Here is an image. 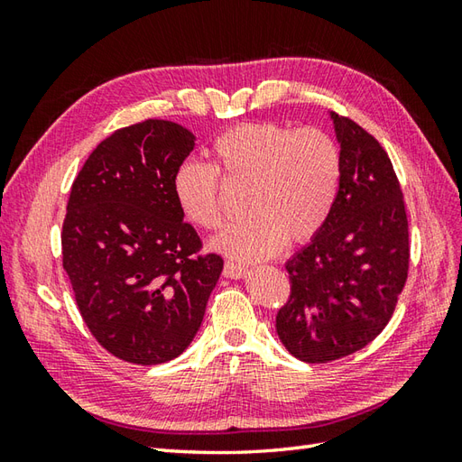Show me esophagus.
I'll return each mask as SVG.
<instances>
[{
	"mask_svg": "<svg viewBox=\"0 0 462 462\" xmlns=\"http://www.w3.org/2000/svg\"><path fill=\"white\" fill-rule=\"evenodd\" d=\"M248 273V268L242 266V263L228 260L224 263V276L226 278H244Z\"/></svg>",
	"mask_w": 462,
	"mask_h": 462,
	"instance_id": "obj_1",
	"label": "esophagus"
}]
</instances>
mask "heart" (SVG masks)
I'll list each match as a JSON object with an SVG mask.
<instances>
[{
  "label": "heart",
  "instance_id": "1",
  "mask_svg": "<svg viewBox=\"0 0 462 462\" xmlns=\"http://www.w3.org/2000/svg\"><path fill=\"white\" fill-rule=\"evenodd\" d=\"M214 162H186L174 176V196L194 226L222 224V181L248 189L244 210L212 248L238 260H263L286 242L318 236L329 220L341 182V151L316 126L293 131L280 123H246L226 131L212 144Z\"/></svg>",
  "mask_w": 462,
  "mask_h": 462
}]
</instances>
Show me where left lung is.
<instances>
[{
    "mask_svg": "<svg viewBox=\"0 0 462 462\" xmlns=\"http://www.w3.org/2000/svg\"><path fill=\"white\" fill-rule=\"evenodd\" d=\"M341 182L321 232L288 263L290 296L276 329L293 357L329 363L375 339L409 272V222L389 154L349 116L331 113Z\"/></svg>",
    "mask_w": 462,
    "mask_h": 462,
    "instance_id": "1",
    "label": "left lung"
}]
</instances>
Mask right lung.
<instances>
[{"mask_svg": "<svg viewBox=\"0 0 462 462\" xmlns=\"http://www.w3.org/2000/svg\"><path fill=\"white\" fill-rule=\"evenodd\" d=\"M194 149L184 126L149 119L97 144L73 180L63 220V268L85 326L111 356L159 365L190 346L220 278L218 254L174 196Z\"/></svg>", "mask_w": 462, "mask_h": 462, "instance_id": "1", "label": "right lung"}]
</instances>
